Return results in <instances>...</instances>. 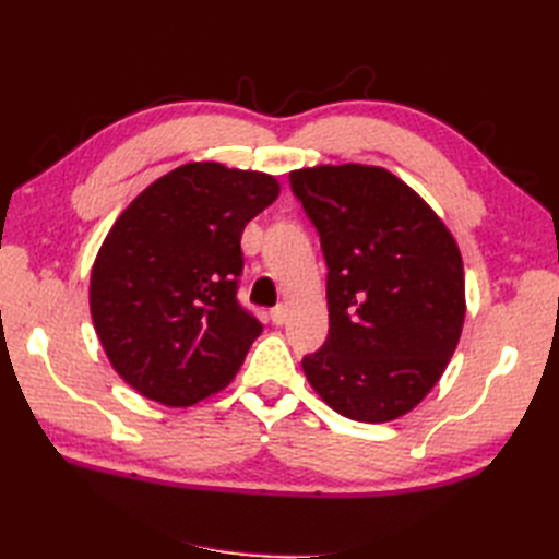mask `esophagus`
Here are the masks:
<instances>
[{"instance_id": "1", "label": "esophagus", "mask_w": 559, "mask_h": 559, "mask_svg": "<svg viewBox=\"0 0 559 559\" xmlns=\"http://www.w3.org/2000/svg\"><path fill=\"white\" fill-rule=\"evenodd\" d=\"M286 319H288V307L286 305H276L271 310V322L276 324V326H283L286 324Z\"/></svg>"}]
</instances>
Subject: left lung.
Returning a JSON list of instances; mask_svg holds the SVG:
<instances>
[{"label":"left lung","instance_id":"8db88e82","mask_svg":"<svg viewBox=\"0 0 559 559\" xmlns=\"http://www.w3.org/2000/svg\"><path fill=\"white\" fill-rule=\"evenodd\" d=\"M290 189L329 266V336L302 358L307 382L350 420L401 418L456 350L466 317L456 240L406 182L374 165L293 170Z\"/></svg>","mask_w":559,"mask_h":559}]
</instances>
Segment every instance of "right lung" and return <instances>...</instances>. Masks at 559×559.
Segmentation results:
<instances>
[{"label":"right lung","instance_id":"obj_1","mask_svg":"<svg viewBox=\"0 0 559 559\" xmlns=\"http://www.w3.org/2000/svg\"><path fill=\"white\" fill-rule=\"evenodd\" d=\"M278 192L266 173L187 163L115 221L91 271V317L141 396L185 408L240 370L264 329L237 302L240 237Z\"/></svg>","mask_w":559,"mask_h":559}]
</instances>
